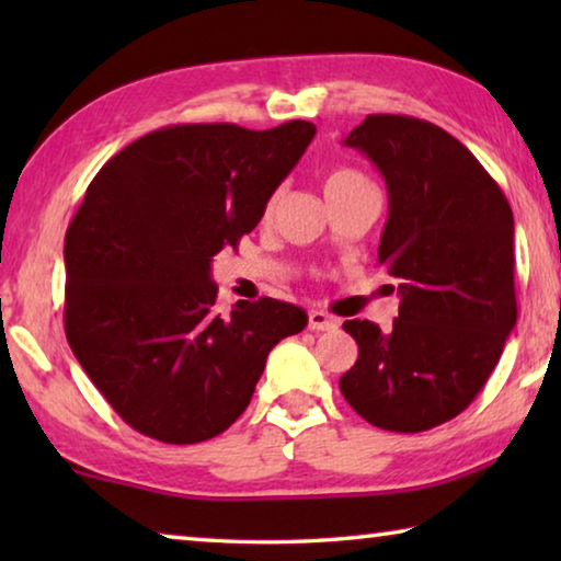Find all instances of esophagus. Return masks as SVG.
Listing matches in <instances>:
<instances>
[{
	"label": "esophagus",
	"mask_w": 561,
	"mask_h": 561,
	"mask_svg": "<svg viewBox=\"0 0 561 561\" xmlns=\"http://www.w3.org/2000/svg\"><path fill=\"white\" fill-rule=\"evenodd\" d=\"M307 319H309V329L311 331H331V329L339 327V321L334 317H329V314H324V311H319V309H311L309 314H307Z\"/></svg>",
	"instance_id": "34e87169"
}]
</instances>
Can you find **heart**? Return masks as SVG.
Returning a JSON list of instances; mask_svg holds the SVG:
<instances>
[{
    "label": "heart",
    "mask_w": 561,
    "mask_h": 561,
    "mask_svg": "<svg viewBox=\"0 0 561 561\" xmlns=\"http://www.w3.org/2000/svg\"><path fill=\"white\" fill-rule=\"evenodd\" d=\"M358 183H364V175L356 173V170L339 168V170H331V173L327 175L324 190H327V195H329V193H339V190H346V187L358 185Z\"/></svg>",
    "instance_id": "b5f03b06"
}]
</instances>
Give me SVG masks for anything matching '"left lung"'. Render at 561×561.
<instances>
[{
    "label": "left lung",
    "mask_w": 561,
    "mask_h": 561,
    "mask_svg": "<svg viewBox=\"0 0 561 561\" xmlns=\"http://www.w3.org/2000/svg\"><path fill=\"white\" fill-rule=\"evenodd\" d=\"M344 146L371 158L386 180L378 264L401 304L391 331L344 321L358 358L339 388L376 428L431 431L474 401L517 324L512 207L478 158L435 123L376 113Z\"/></svg>",
    "instance_id": "1"
}]
</instances>
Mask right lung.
I'll return each mask as SVG.
<instances>
[{
	"label": "right lung",
	"mask_w": 561,
	"mask_h": 561,
	"mask_svg": "<svg viewBox=\"0 0 561 561\" xmlns=\"http://www.w3.org/2000/svg\"><path fill=\"white\" fill-rule=\"evenodd\" d=\"M314 133L309 121L180 123L133 140L91 180L64 240V327L133 431L215 438L250 405L270 351L307 327V311L270 297L217 314L210 264L257 227Z\"/></svg>",
	"instance_id": "obj_1"
}]
</instances>
